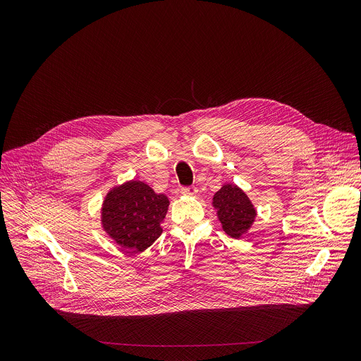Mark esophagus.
<instances>
[{
  "label": "esophagus",
  "mask_w": 361,
  "mask_h": 361,
  "mask_svg": "<svg viewBox=\"0 0 361 361\" xmlns=\"http://www.w3.org/2000/svg\"><path fill=\"white\" fill-rule=\"evenodd\" d=\"M197 192H198V190H197V187H194V185L181 188V194H184V195H195Z\"/></svg>",
  "instance_id": "34e87169"
}]
</instances>
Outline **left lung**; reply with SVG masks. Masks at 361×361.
Segmentation results:
<instances>
[{
	"instance_id": "8db88e82",
	"label": "left lung",
	"mask_w": 361,
	"mask_h": 361,
	"mask_svg": "<svg viewBox=\"0 0 361 361\" xmlns=\"http://www.w3.org/2000/svg\"><path fill=\"white\" fill-rule=\"evenodd\" d=\"M212 204L223 231L231 238H241L250 231L255 221V205L245 191L235 184H224L214 194Z\"/></svg>"
}]
</instances>
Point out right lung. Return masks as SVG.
Wrapping results in <instances>:
<instances>
[{
    "label": "right lung",
    "mask_w": 361,
    "mask_h": 361,
    "mask_svg": "<svg viewBox=\"0 0 361 361\" xmlns=\"http://www.w3.org/2000/svg\"><path fill=\"white\" fill-rule=\"evenodd\" d=\"M170 200L140 180L113 187L102 200L101 227L118 245L144 251L161 233Z\"/></svg>",
    "instance_id": "add662e5"
}]
</instances>
